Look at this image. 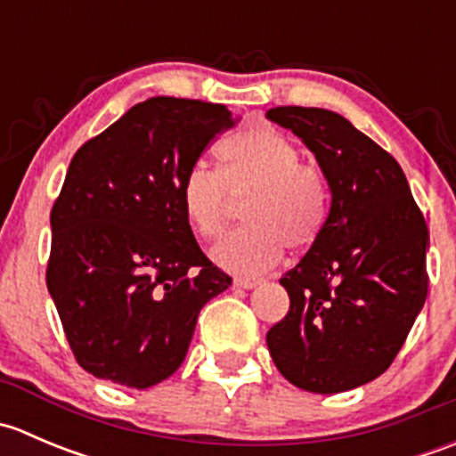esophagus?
<instances>
[{"label":"esophagus","mask_w":456,"mask_h":456,"mask_svg":"<svg viewBox=\"0 0 456 456\" xmlns=\"http://www.w3.org/2000/svg\"><path fill=\"white\" fill-rule=\"evenodd\" d=\"M260 284V280L257 278H236L233 280V287H240V289H254Z\"/></svg>","instance_id":"1"}]
</instances>
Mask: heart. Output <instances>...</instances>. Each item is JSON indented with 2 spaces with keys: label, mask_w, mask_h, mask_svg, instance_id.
Masks as SVG:
<instances>
[{
  "label": "heart",
  "mask_w": 456,
  "mask_h": 456,
  "mask_svg": "<svg viewBox=\"0 0 456 456\" xmlns=\"http://www.w3.org/2000/svg\"><path fill=\"white\" fill-rule=\"evenodd\" d=\"M218 172L196 165L181 183V209L191 232L216 240L227 232L236 202H245V229L224 238L211 256L233 273H262L284 254L305 251L320 238L329 214L322 169L300 160L289 136L256 123L216 147Z\"/></svg>",
  "instance_id": "obj_1"
}]
</instances>
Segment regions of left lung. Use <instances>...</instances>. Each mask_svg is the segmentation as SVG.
I'll use <instances>...</instances> for the list:
<instances>
[{
	"label": "left lung",
	"instance_id": "1",
	"mask_svg": "<svg viewBox=\"0 0 456 456\" xmlns=\"http://www.w3.org/2000/svg\"><path fill=\"white\" fill-rule=\"evenodd\" d=\"M266 118L315 154L330 202L324 229L280 278L289 314L266 333L293 386L333 395L393 364L428 296V224L397 160L338 112L280 105Z\"/></svg>",
	"mask_w": 456,
	"mask_h": 456
}]
</instances>
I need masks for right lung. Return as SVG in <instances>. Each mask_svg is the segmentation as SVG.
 I'll return each mask as SVG.
<instances>
[{
  "label": "right lung",
  "mask_w": 456,
  "mask_h": 456,
  "mask_svg": "<svg viewBox=\"0 0 456 456\" xmlns=\"http://www.w3.org/2000/svg\"><path fill=\"white\" fill-rule=\"evenodd\" d=\"M227 105L151 96L86 141L50 211L45 284L77 364L150 388L178 370L232 278L200 251L181 183L233 126Z\"/></svg>",
  "instance_id": "1"
}]
</instances>
